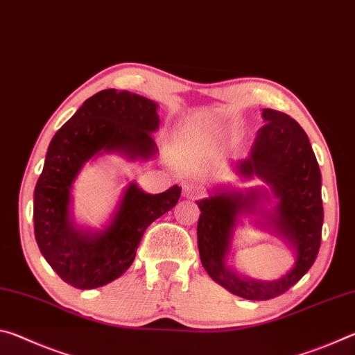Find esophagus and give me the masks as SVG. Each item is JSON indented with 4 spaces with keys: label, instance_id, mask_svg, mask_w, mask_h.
<instances>
[{
    "label": "esophagus",
    "instance_id": "obj_1",
    "mask_svg": "<svg viewBox=\"0 0 355 355\" xmlns=\"http://www.w3.org/2000/svg\"><path fill=\"white\" fill-rule=\"evenodd\" d=\"M183 188V196L186 197V199H197L202 194V189L199 184L192 183V182H186L182 184Z\"/></svg>",
    "mask_w": 355,
    "mask_h": 355
}]
</instances>
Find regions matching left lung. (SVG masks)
I'll use <instances>...</instances> for the list:
<instances>
[{
  "label": "left lung",
  "mask_w": 355,
  "mask_h": 355,
  "mask_svg": "<svg viewBox=\"0 0 355 355\" xmlns=\"http://www.w3.org/2000/svg\"><path fill=\"white\" fill-rule=\"evenodd\" d=\"M261 117L264 125L257 131L249 156L233 163L232 171L244 180L258 177L266 186H216L207 199L197 200L202 211L197 244L203 268L216 284L249 300L277 297L304 277L320 252L324 220L321 171L309 136L288 114L263 110ZM248 214L292 249L293 268L282 278L250 279L226 263L236 227Z\"/></svg>",
  "instance_id": "left-lung-1"
}]
</instances>
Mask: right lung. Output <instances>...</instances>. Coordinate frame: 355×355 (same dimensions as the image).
<instances>
[{
	"label": "right lung",
	"instance_id": "obj_1",
	"mask_svg": "<svg viewBox=\"0 0 355 355\" xmlns=\"http://www.w3.org/2000/svg\"><path fill=\"white\" fill-rule=\"evenodd\" d=\"M158 105L128 91L105 89L84 101L48 146L34 189V235L53 271L69 285L92 290L120 277L135 261L147 227L177 205L182 188L147 194L130 182L103 228L80 227L71 189L87 161L117 153L130 161L158 153Z\"/></svg>",
	"mask_w": 355,
	"mask_h": 355
}]
</instances>
